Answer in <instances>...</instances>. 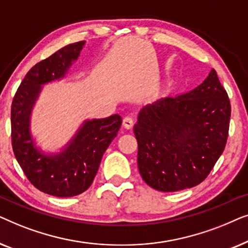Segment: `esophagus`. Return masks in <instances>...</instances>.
Instances as JSON below:
<instances>
[{
	"instance_id": "obj_1",
	"label": "esophagus",
	"mask_w": 248,
	"mask_h": 248,
	"mask_svg": "<svg viewBox=\"0 0 248 248\" xmlns=\"http://www.w3.org/2000/svg\"><path fill=\"white\" fill-rule=\"evenodd\" d=\"M133 125H134V120H133V118H132L131 116L124 117L123 126L125 128H132V127H133Z\"/></svg>"
}]
</instances>
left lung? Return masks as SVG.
I'll return each instance as SVG.
<instances>
[{"label":"left lung","mask_w":248,"mask_h":248,"mask_svg":"<svg viewBox=\"0 0 248 248\" xmlns=\"http://www.w3.org/2000/svg\"><path fill=\"white\" fill-rule=\"evenodd\" d=\"M229 121L228 94L213 69L195 89L145 105L134 125L143 181L160 192L199 185L223 152Z\"/></svg>","instance_id":"8db88e82"}]
</instances>
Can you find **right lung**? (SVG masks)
Instances as JSON below:
<instances>
[{
  "mask_svg": "<svg viewBox=\"0 0 248 248\" xmlns=\"http://www.w3.org/2000/svg\"><path fill=\"white\" fill-rule=\"evenodd\" d=\"M84 45V40L70 44L37 63L26 74L12 101L11 137L16 160L36 188L57 198H71L89 188L103 155L122 125L118 114L86 120L57 152L43 150L32 137L31 113L43 86L64 79Z\"/></svg>",
  "mask_w": 248,
  "mask_h": 248,
  "instance_id": "right-lung-1",
  "label": "right lung"
}]
</instances>
